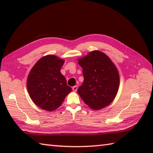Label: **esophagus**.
<instances>
[{
	"instance_id": "1",
	"label": "esophagus",
	"mask_w": 153,
	"mask_h": 153,
	"mask_svg": "<svg viewBox=\"0 0 153 153\" xmlns=\"http://www.w3.org/2000/svg\"><path fill=\"white\" fill-rule=\"evenodd\" d=\"M72 89H73V91H74V92H76V91H77V86H76V85L74 86V87H73V88H72Z\"/></svg>"
}]
</instances>
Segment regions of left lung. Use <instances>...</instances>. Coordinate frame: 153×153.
<instances>
[{
    "instance_id": "8db88e82",
    "label": "left lung",
    "mask_w": 153,
    "mask_h": 153,
    "mask_svg": "<svg viewBox=\"0 0 153 153\" xmlns=\"http://www.w3.org/2000/svg\"><path fill=\"white\" fill-rule=\"evenodd\" d=\"M84 80L77 93L89 108L99 110L114 100L120 87V75L115 64L100 51H93L77 58Z\"/></svg>"
}]
</instances>
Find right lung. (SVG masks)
I'll return each mask as SVG.
<instances>
[{"instance_id":"add662e5","label":"right lung","mask_w":153,"mask_h":153,"mask_svg":"<svg viewBox=\"0 0 153 153\" xmlns=\"http://www.w3.org/2000/svg\"><path fill=\"white\" fill-rule=\"evenodd\" d=\"M64 60L56 55L41 58L31 68L27 79L31 99L41 109L52 112L61 106L72 89L60 72Z\"/></svg>"}]
</instances>
